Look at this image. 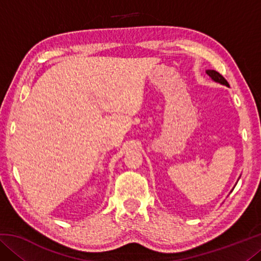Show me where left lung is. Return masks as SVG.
Instances as JSON below:
<instances>
[{
	"instance_id": "left-lung-1",
	"label": "left lung",
	"mask_w": 261,
	"mask_h": 261,
	"mask_svg": "<svg viewBox=\"0 0 261 261\" xmlns=\"http://www.w3.org/2000/svg\"><path fill=\"white\" fill-rule=\"evenodd\" d=\"M206 73L208 74V76H210L212 79H213L214 82L220 83V84H222V85H226V86L229 87L228 82L226 81V79L223 78L222 74H220L218 71H215V70H206Z\"/></svg>"
}]
</instances>
